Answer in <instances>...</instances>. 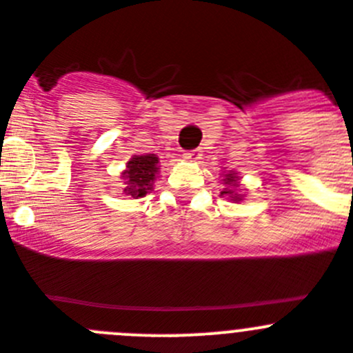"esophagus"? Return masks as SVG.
Returning a JSON list of instances; mask_svg holds the SVG:
<instances>
[{
  "label": "esophagus",
  "instance_id": "esophagus-1",
  "mask_svg": "<svg viewBox=\"0 0 353 353\" xmlns=\"http://www.w3.org/2000/svg\"><path fill=\"white\" fill-rule=\"evenodd\" d=\"M201 156H203V152H201L199 149H194V150H189V152L183 154V159L194 161V163H197V161L201 159Z\"/></svg>",
  "mask_w": 353,
  "mask_h": 353
}]
</instances>
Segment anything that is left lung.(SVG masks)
<instances>
[{
    "label": "left lung",
    "mask_w": 353,
    "mask_h": 353,
    "mask_svg": "<svg viewBox=\"0 0 353 353\" xmlns=\"http://www.w3.org/2000/svg\"><path fill=\"white\" fill-rule=\"evenodd\" d=\"M223 185L225 189L221 190V196H227L230 201H234V203L243 201L244 196L243 194H239V190H237V187H239V176H237L234 171H229V173L225 174Z\"/></svg>",
    "instance_id": "obj_1"
}]
</instances>
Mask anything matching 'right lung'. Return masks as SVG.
I'll list each match as a JSON object with an SVG mask.
<instances>
[{"mask_svg":"<svg viewBox=\"0 0 353 353\" xmlns=\"http://www.w3.org/2000/svg\"><path fill=\"white\" fill-rule=\"evenodd\" d=\"M157 171H159V157L156 154L133 156L126 163V170L121 173L124 179V185H126L123 192L133 199L143 197L154 189Z\"/></svg>","mask_w":353,"mask_h":353,"instance_id":"obj_1","label":"right lung"}]
</instances>
